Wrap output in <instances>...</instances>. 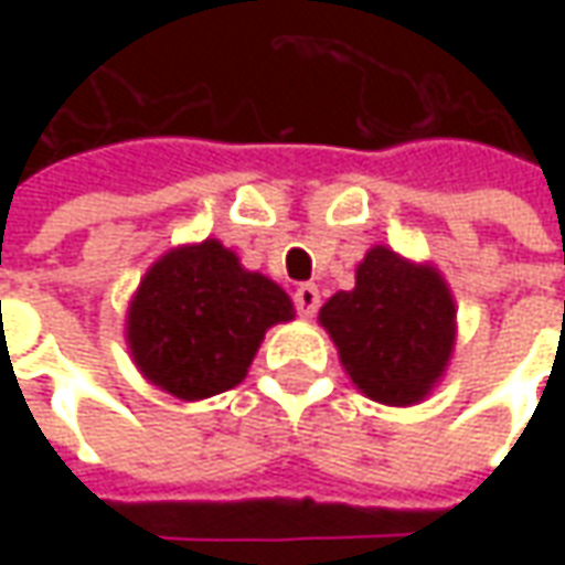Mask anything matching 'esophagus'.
Instances as JSON below:
<instances>
[{
  "instance_id": "esophagus-1",
  "label": "esophagus",
  "mask_w": 565,
  "mask_h": 565,
  "mask_svg": "<svg viewBox=\"0 0 565 565\" xmlns=\"http://www.w3.org/2000/svg\"><path fill=\"white\" fill-rule=\"evenodd\" d=\"M294 302H296V311L302 315V318H315L320 308V294L315 284H299L294 294Z\"/></svg>"
}]
</instances>
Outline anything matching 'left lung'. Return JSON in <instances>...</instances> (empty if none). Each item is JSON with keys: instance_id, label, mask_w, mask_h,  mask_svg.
Returning a JSON list of instances; mask_svg holds the SVG:
<instances>
[{"instance_id": "1", "label": "left lung", "mask_w": 565, "mask_h": 565, "mask_svg": "<svg viewBox=\"0 0 565 565\" xmlns=\"http://www.w3.org/2000/svg\"><path fill=\"white\" fill-rule=\"evenodd\" d=\"M354 290H339L320 308L339 363L356 391L381 405L424 403L445 379L457 344V302L433 263L369 247Z\"/></svg>"}]
</instances>
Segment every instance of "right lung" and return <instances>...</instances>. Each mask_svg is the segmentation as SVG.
I'll list each match as a JSON object with an SVG mask.
<instances>
[{
	"mask_svg": "<svg viewBox=\"0 0 565 565\" xmlns=\"http://www.w3.org/2000/svg\"><path fill=\"white\" fill-rule=\"evenodd\" d=\"M278 284L217 238L166 250L127 308L132 363L157 391L199 403L242 384L266 330L294 320Z\"/></svg>",
	"mask_w": 565,
	"mask_h": 565,
	"instance_id": "1",
	"label": "right lung"
}]
</instances>
